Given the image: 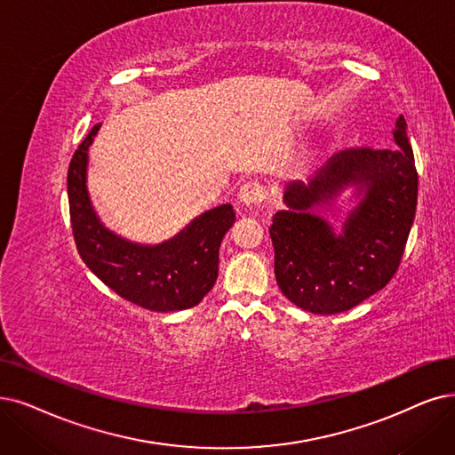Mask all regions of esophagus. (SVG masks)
Here are the masks:
<instances>
[{"instance_id":"1","label":"esophagus","mask_w":455,"mask_h":455,"mask_svg":"<svg viewBox=\"0 0 455 455\" xmlns=\"http://www.w3.org/2000/svg\"><path fill=\"white\" fill-rule=\"evenodd\" d=\"M265 197V190L261 185L258 183H246L244 187H241L239 194H237V202L243 207H251V205H258L263 202Z\"/></svg>"}]
</instances>
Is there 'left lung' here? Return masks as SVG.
<instances>
[{
  "label": "left lung",
  "mask_w": 455,
  "mask_h": 455,
  "mask_svg": "<svg viewBox=\"0 0 455 455\" xmlns=\"http://www.w3.org/2000/svg\"><path fill=\"white\" fill-rule=\"evenodd\" d=\"M395 148L347 149L307 180L283 188L285 209L272 216L276 282L304 312H347L383 289L402 261L416 212L418 175L405 117L392 131ZM351 191L342 233L323 212Z\"/></svg>",
  "instance_id": "8db88e82"
}]
</instances>
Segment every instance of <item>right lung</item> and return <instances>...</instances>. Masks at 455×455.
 <instances>
[{
  "instance_id": "add662e5",
  "label": "right lung",
  "mask_w": 455,
  "mask_h": 455,
  "mask_svg": "<svg viewBox=\"0 0 455 455\" xmlns=\"http://www.w3.org/2000/svg\"><path fill=\"white\" fill-rule=\"evenodd\" d=\"M95 124L72 155L67 192L72 233L80 258L93 275L124 300L151 312L188 310L204 300L218 278V251L235 224L229 204L218 205L158 244H141L106 228L87 190L89 148Z\"/></svg>"
}]
</instances>
